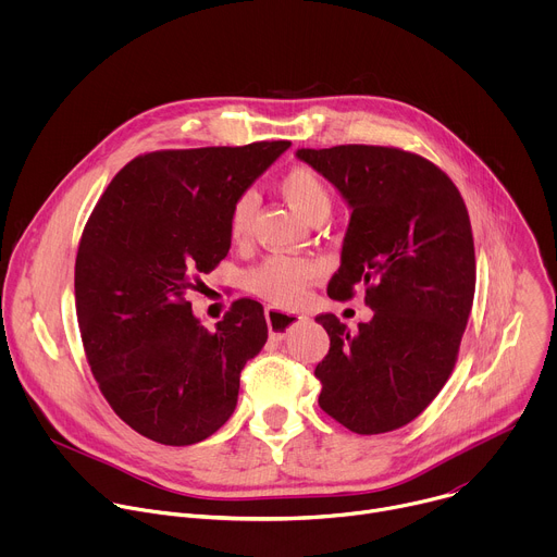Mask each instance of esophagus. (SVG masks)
Wrapping results in <instances>:
<instances>
[{
  "label": "esophagus",
  "mask_w": 557,
  "mask_h": 557,
  "mask_svg": "<svg viewBox=\"0 0 557 557\" xmlns=\"http://www.w3.org/2000/svg\"><path fill=\"white\" fill-rule=\"evenodd\" d=\"M267 324L273 339H284L297 324H301L306 317L299 312H286L277 308H267Z\"/></svg>",
  "instance_id": "obj_1"
}]
</instances>
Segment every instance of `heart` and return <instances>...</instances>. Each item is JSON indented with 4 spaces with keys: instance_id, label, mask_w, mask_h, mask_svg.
<instances>
[{
    "instance_id": "b5f03b06",
    "label": "heart",
    "mask_w": 557,
    "mask_h": 557,
    "mask_svg": "<svg viewBox=\"0 0 557 557\" xmlns=\"http://www.w3.org/2000/svg\"><path fill=\"white\" fill-rule=\"evenodd\" d=\"M280 191L284 200L308 222L322 215L326 218L331 211L329 187L308 168H293L290 172H286L280 181ZM256 211V191L249 189L235 198L228 215V231L235 243H245L251 235ZM317 271H320V267L310 260L273 256L247 275V284L256 295L269 299L271 304L293 308L301 304L306 286L310 284V280H314Z\"/></svg>"
}]
</instances>
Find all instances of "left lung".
Listing matches in <instances>:
<instances>
[{"instance_id":"1","label":"left lung","mask_w":557,"mask_h":557,"mask_svg":"<svg viewBox=\"0 0 557 557\" xmlns=\"http://www.w3.org/2000/svg\"><path fill=\"white\" fill-rule=\"evenodd\" d=\"M350 209L342 267L329 284H359L372 320L348 331L317 317L331 350L317 363L320 406L357 434L408 425L451 374L475 288L473 237L456 185L425 158L374 145L297 149Z\"/></svg>"}]
</instances>
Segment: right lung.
I'll return each mask as SVG.
<instances>
[{
    "label": "right lung",
    "mask_w": 557,
    "mask_h": 557,
    "mask_svg": "<svg viewBox=\"0 0 557 557\" xmlns=\"http://www.w3.org/2000/svg\"><path fill=\"white\" fill-rule=\"evenodd\" d=\"M290 147L153 151L125 165L78 243L74 299L92 374L112 410L163 445H194L237 406L240 372L267 344L262 304L237 299L207 331L185 299L231 249L228 215Z\"/></svg>",
    "instance_id": "right-lung-1"
}]
</instances>
